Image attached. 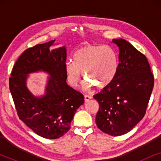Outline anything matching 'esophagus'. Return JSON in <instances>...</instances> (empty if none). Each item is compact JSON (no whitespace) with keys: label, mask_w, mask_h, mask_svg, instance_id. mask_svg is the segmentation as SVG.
<instances>
[{"label":"esophagus","mask_w":161,"mask_h":161,"mask_svg":"<svg viewBox=\"0 0 161 161\" xmlns=\"http://www.w3.org/2000/svg\"><path fill=\"white\" fill-rule=\"evenodd\" d=\"M92 97L91 96H89V95H85L84 96V100H85V102L86 103V102H88V101H89V100H91Z\"/></svg>","instance_id":"obj_1"}]
</instances>
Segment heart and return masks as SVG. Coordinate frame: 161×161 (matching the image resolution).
<instances>
[{"instance_id":"1","label":"heart","mask_w":161,"mask_h":161,"mask_svg":"<svg viewBox=\"0 0 161 161\" xmlns=\"http://www.w3.org/2000/svg\"><path fill=\"white\" fill-rule=\"evenodd\" d=\"M73 61H67L65 72L68 82L76 87L82 80L83 73L89 86L102 89L115 78L119 61L115 50L108 45H88L77 50Z\"/></svg>"}]
</instances>
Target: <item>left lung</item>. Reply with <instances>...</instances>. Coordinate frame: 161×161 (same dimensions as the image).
Masks as SVG:
<instances>
[{"mask_svg": "<svg viewBox=\"0 0 161 161\" xmlns=\"http://www.w3.org/2000/svg\"><path fill=\"white\" fill-rule=\"evenodd\" d=\"M119 48V66L112 83L94 98L100 105L96 124L101 131L119 136L128 133L142 119L154 86V77L146 56L123 39Z\"/></svg>", "mask_w": 161, "mask_h": 161, "instance_id": "obj_1", "label": "left lung"}]
</instances>
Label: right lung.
<instances>
[{"instance_id": "obj_1", "label": "right lung", "mask_w": 161, "mask_h": 161, "mask_svg": "<svg viewBox=\"0 0 161 161\" xmlns=\"http://www.w3.org/2000/svg\"><path fill=\"white\" fill-rule=\"evenodd\" d=\"M55 40L25 50L17 59L9 78V89L19 118L37 135L48 139L63 136L70 128L84 97L67 83L65 46L51 50ZM48 75L45 93L35 96L27 87L29 75Z\"/></svg>"}]
</instances>
